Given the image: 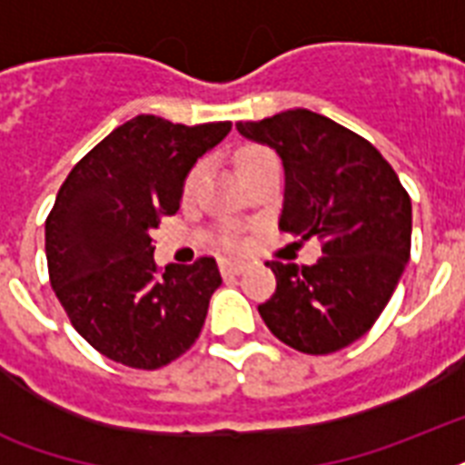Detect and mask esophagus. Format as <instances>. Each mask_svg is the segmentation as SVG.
I'll list each match as a JSON object with an SVG mask.
<instances>
[{
	"label": "esophagus",
	"mask_w": 465,
	"mask_h": 465,
	"mask_svg": "<svg viewBox=\"0 0 465 465\" xmlns=\"http://www.w3.org/2000/svg\"><path fill=\"white\" fill-rule=\"evenodd\" d=\"M248 265L243 261H229V258H222L219 261V270H222V275H241Z\"/></svg>",
	"instance_id": "esophagus-1"
}]
</instances>
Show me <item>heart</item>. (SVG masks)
Listing matches in <instances>:
<instances>
[{
  "label": "heart",
  "instance_id": "b5f03b06",
  "mask_svg": "<svg viewBox=\"0 0 465 465\" xmlns=\"http://www.w3.org/2000/svg\"><path fill=\"white\" fill-rule=\"evenodd\" d=\"M268 159H275V154H272L270 149L243 147L239 152V156H236V163H239V171H246V168L255 166V163H261V161H268ZM203 171H204L203 163H197V166L190 171L188 178H185V183H183V193H185V195H190V193L197 188V183H200V178H203ZM222 241H224V246H229V248L239 246V239H236L233 233H226Z\"/></svg>",
  "mask_w": 465,
  "mask_h": 465
}]
</instances>
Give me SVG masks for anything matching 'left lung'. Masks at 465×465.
<instances>
[{"label":"left lung","instance_id":"obj_1","mask_svg":"<svg viewBox=\"0 0 465 465\" xmlns=\"http://www.w3.org/2000/svg\"><path fill=\"white\" fill-rule=\"evenodd\" d=\"M236 130L282 159L280 229L323 241L313 265L268 262L277 290L258 306L262 321L299 352H338L376 323L398 287L411 258V195L371 142L306 108Z\"/></svg>","mask_w":465,"mask_h":465}]
</instances>
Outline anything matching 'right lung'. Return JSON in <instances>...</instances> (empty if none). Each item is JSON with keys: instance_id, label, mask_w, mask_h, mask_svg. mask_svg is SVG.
<instances>
[{"instance_id": "right-lung-1", "label": "right lung", "mask_w": 465, "mask_h": 465, "mask_svg": "<svg viewBox=\"0 0 465 465\" xmlns=\"http://www.w3.org/2000/svg\"><path fill=\"white\" fill-rule=\"evenodd\" d=\"M232 123L173 125L137 115L98 142L62 183L45 222L50 284L91 347L133 369H159L195 342L222 275L214 258L154 262V232L181 207L195 161Z\"/></svg>"}]
</instances>
